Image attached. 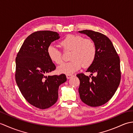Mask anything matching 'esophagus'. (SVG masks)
Masks as SVG:
<instances>
[{
    "instance_id": "34e87169",
    "label": "esophagus",
    "mask_w": 133,
    "mask_h": 133,
    "mask_svg": "<svg viewBox=\"0 0 133 133\" xmlns=\"http://www.w3.org/2000/svg\"><path fill=\"white\" fill-rule=\"evenodd\" d=\"M73 77H74V75H71V74H67V75H66V77H67V79H70V78Z\"/></svg>"
}]
</instances>
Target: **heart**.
<instances>
[{"label":"heart","instance_id":"1","mask_svg":"<svg viewBox=\"0 0 133 133\" xmlns=\"http://www.w3.org/2000/svg\"><path fill=\"white\" fill-rule=\"evenodd\" d=\"M64 51H70V59L71 61L63 63L58 67V72L61 74H71L81 69L91 66L94 61L97 49L91 39L84 38L77 35H69L60 43ZM47 54L51 61L56 64L62 62V55L60 50L53 45L47 48Z\"/></svg>","mask_w":133,"mask_h":133}]
</instances>
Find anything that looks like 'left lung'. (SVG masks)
Returning <instances> with one entry per match:
<instances>
[{
	"mask_svg": "<svg viewBox=\"0 0 133 133\" xmlns=\"http://www.w3.org/2000/svg\"><path fill=\"white\" fill-rule=\"evenodd\" d=\"M86 34L94 42L97 54L94 61L86 72L77 75L79 79L78 89L80 98L83 103L97 107L107 103L116 92L121 81L120 59L111 41L106 35L92 30L78 31Z\"/></svg>",
	"mask_w": 133,
	"mask_h": 133,
	"instance_id": "8db88e82",
	"label": "left lung"
}]
</instances>
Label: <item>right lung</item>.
Instances as JSON below:
<instances>
[{
	"mask_svg": "<svg viewBox=\"0 0 133 133\" xmlns=\"http://www.w3.org/2000/svg\"><path fill=\"white\" fill-rule=\"evenodd\" d=\"M59 38V34L51 31L34 32L25 39L16 58L17 85L28 102L41 109L56 102L59 87L67 81L65 74L46 76L56 69L47 48Z\"/></svg>",
	"mask_w": 133,
	"mask_h": 133,
	"instance_id": "1",
	"label": "right lung"
}]
</instances>
